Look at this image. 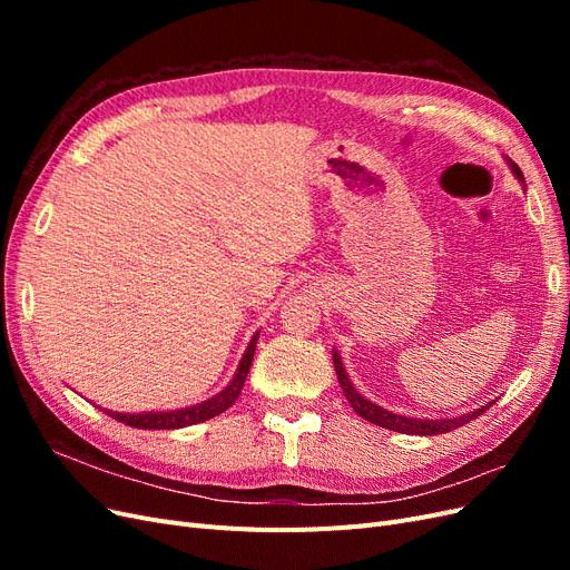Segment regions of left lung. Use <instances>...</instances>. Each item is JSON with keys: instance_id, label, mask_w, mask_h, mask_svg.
Instances as JSON below:
<instances>
[{"instance_id": "left-lung-1", "label": "left lung", "mask_w": 570, "mask_h": 570, "mask_svg": "<svg viewBox=\"0 0 570 570\" xmlns=\"http://www.w3.org/2000/svg\"><path fill=\"white\" fill-rule=\"evenodd\" d=\"M507 164L511 166V174L519 178L523 183V189H525V178L521 174V168L515 166L511 159H507ZM333 364H335V373H337V381H340V387L344 392V396H347V402L352 404V409L358 413L361 419L368 421V423H375L381 428H387V430H394V433H404V435H440V433H450V430H456L465 423H471L473 419L482 416L485 413V409H490L494 402L480 406L475 411H469V413H461V416H452V419H416V416H402V413H392L383 406L373 404L371 400H366V396H361L358 390L352 385L347 371H344L342 366V358L337 354V350H333Z\"/></svg>"}]
</instances>
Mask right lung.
I'll use <instances>...</instances> for the list:
<instances>
[{
	"label": "right lung",
	"mask_w": 570,
	"mask_h": 570,
	"mask_svg": "<svg viewBox=\"0 0 570 570\" xmlns=\"http://www.w3.org/2000/svg\"><path fill=\"white\" fill-rule=\"evenodd\" d=\"M256 340H258V331L249 340L243 358H239V366L233 375V381L226 387H223L218 394H214L212 400H206L202 404L174 409V411H142V413H120V411H109V409H101V406L99 409L109 413L111 419H116L120 423H126L130 428H142V430H176V428H187V425L209 421V419L218 416V413L228 411L235 404L239 392H243L249 366H252V358H254Z\"/></svg>",
	"instance_id": "1"
}]
</instances>
